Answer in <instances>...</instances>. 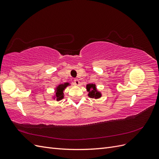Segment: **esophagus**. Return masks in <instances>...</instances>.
I'll return each instance as SVG.
<instances>
[{"mask_svg": "<svg viewBox=\"0 0 159 159\" xmlns=\"http://www.w3.org/2000/svg\"><path fill=\"white\" fill-rule=\"evenodd\" d=\"M74 84L76 85H80V81L78 79H75L74 80Z\"/></svg>", "mask_w": 159, "mask_h": 159, "instance_id": "esophagus-1", "label": "esophagus"}]
</instances>
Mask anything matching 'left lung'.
Instances as JSON below:
<instances>
[{
	"label": "left lung",
	"mask_w": 159,
	"mask_h": 159,
	"mask_svg": "<svg viewBox=\"0 0 159 159\" xmlns=\"http://www.w3.org/2000/svg\"><path fill=\"white\" fill-rule=\"evenodd\" d=\"M86 89L88 92V97L93 99H99L102 96L101 91H99L95 84H89L86 85Z\"/></svg>",
	"instance_id": "left-lung-1"
}]
</instances>
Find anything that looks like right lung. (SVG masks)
<instances>
[{
	"instance_id": "add662e5",
	"label": "right lung",
	"mask_w": 159,
	"mask_h": 159,
	"mask_svg": "<svg viewBox=\"0 0 159 159\" xmlns=\"http://www.w3.org/2000/svg\"><path fill=\"white\" fill-rule=\"evenodd\" d=\"M70 85L71 84L70 83L66 82L64 84H61L58 85H56L54 89V95H52L53 99H56L57 102H59V101L63 99L64 98V91L65 89Z\"/></svg>"
}]
</instances>
